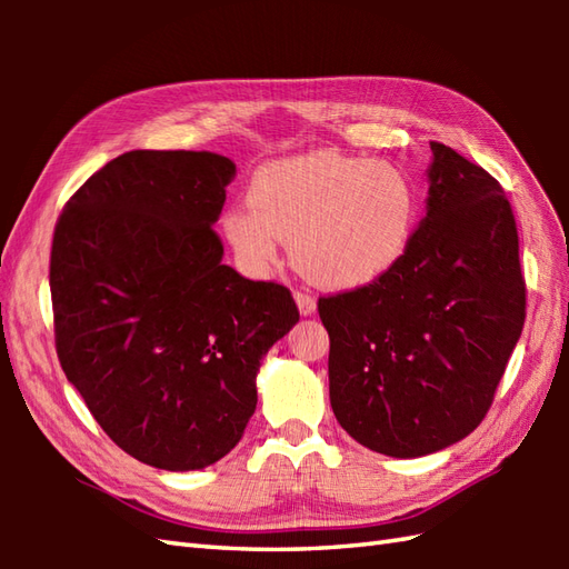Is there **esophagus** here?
I'll return each instance as SVG.
<instances>
[{
    "label": "esophagus",
    "mask_w": 569,
    "mask_h": 569,
    "mask_svg": "<svg viewBox=\"0 0 569 569\" xmlns=\"http://www.w3.org/2000/svg\"><path fill=\"white\" fill-rule=\"evenodd\" d=\"M296 303H298L300 316H312V312H316V298L306 291H296Z\"/></svg>",
    "instance_id": "obj_1"
}]
</instances>
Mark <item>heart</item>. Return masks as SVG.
I'll return each instance as SVG.
<instances>
[{"label":"heart","instance_id":"1","mask_svg":"<svg viewBox=\"0 0 569 569\" xmlns=\"http://www.w3.org/2000/svg\"><path fill=\"white\" fill-rule=\"evenodd\" d=\"M416 217V188L401 168L318 151L261 166L251 176L249 208H229L222 232L249 269H269L283 237L310 281L352 288L403 257Z\"/></svg>","mask_w":569,"mask_h":569}]
</instances>
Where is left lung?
I'll list each match as a JSON object with an SVG mask.
<instances>
[{"mask_svg": "<svg viewBox=\"0 0 569 569\" xmlns=\"http://www.w3.org/2000/svg\"><path fill=\"white\" fill-rule=\"evenodd\" d=\"M426 217L369 286L318 300L330 403L389 457L445 450L485 420L526 320L518 232L499 180L432 141Z\"/></svg>", "mask_w": 569, "mask_h": 569, "instance_id": "1", "label": "left lung"}]
</instances>
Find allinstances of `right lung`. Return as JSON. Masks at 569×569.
I'll list each match as a JSON object with an SVG mask.
<instances>
[{"instance_id":"add662e5","label":"right lung","mask_w":569,"mask_h":569,"mask_svg":"<svg viewBox=\"0 0 569 569\" xmlns=\"http://www.w3.org/2000/svg\"><path fill=\"white\" fill-rule=\"evenodd\" d=\"M212 151H129L84 180L51 249L56 352L112 442L190 471L241 440L263 355L298 322L281 283L222 263Z\"/></svg>"}]
</instances>
